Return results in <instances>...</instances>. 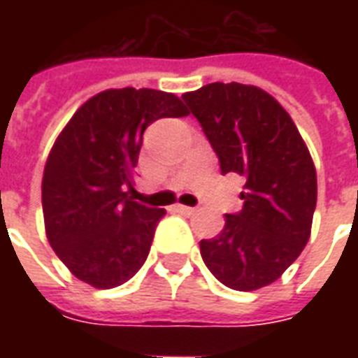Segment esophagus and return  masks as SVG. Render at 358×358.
I'll return each instance as SVG.
<instances>
[{"instance_id":"esophagus-1","label":"esophagus","mask_w":358,"mask_h":358,"mask_svg":"<svg viewBox=\"0 0 358 358\" xmlns=\"http://www.w3.org/2000/svg\"><path fill=\"white\" fill-rule=\"evenodd\" d=\"M174 209L178 210V213H182V215H187V217H189V215H194L195 210H197L195 207H187V205H176Z\"/></svg>"}]
</instances>
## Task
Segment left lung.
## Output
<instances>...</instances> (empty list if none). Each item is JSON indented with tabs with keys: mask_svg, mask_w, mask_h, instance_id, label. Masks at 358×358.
<instances>
[{
	"mask_svg": "<svg viewBox=\"0 0 358 358\" xmlns=\"http://www.w3.org/2000/svg\"><path fill=\"white\" fill-rule=\"evenodd\" d=\"M217 153L220 172L240 174L243 207L217 238L199 241L203 263L238 292L272 284L301 255L316 207V171L297 126L255 86L207 84L182 95Z\"/></svg>",
	"mask_w": 358,
	"mask_h": 358,
	"instance_id": "1",
	"label": "left lung"
}]
</instances>
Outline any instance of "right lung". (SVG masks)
Returning <instances> with one entry per match:
<instances>
[{
  "label": "right lung",
  "instance_id": "right-lung-1",
  "mask_svg": "<svg viewBox=\"0 0 358 358\" xmlns=\"http://www.w3.org/2000/svg\"><path fill=\"white\" fill-rule=\"evenodd\" d=\"M187 115L174 94L122 88L94 95L69 120L45 163L42 207L51 248L78 280L110 289L143 266L166 215L128 195L143 132Z\"/></svg>",
  "mask_w": 358,
  "mask_h": 358
}]
</instances>
